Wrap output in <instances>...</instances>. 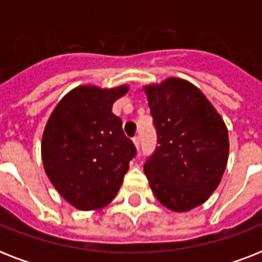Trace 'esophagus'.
Segmentation results:
<instances>
[{
    "label": "esophagus",
    "instance_id": "esophagus-1",
    "mask_svg": "<svg viewBox=\"0 0 262 262\" xmlns=\"http://www.w3.org/2000/svg\"><path fill=\"white\" fill-rule=\"evenodd\" d=\"M132 140H133V144L136 145V148L139 149V148H140V136H135V137H133Z\"/></svg>",
    "mask_w": 262,
    "mask_h": 262
}]
</instances>
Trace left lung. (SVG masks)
Listing matches in <instances>:
<instances>
[{
	"label": "left lung",
	"mask_w": 262,
	"mask_h": 262,
	"mask_svg": "<svg viewBox=\"0 0 262 262\" xmlns=\"http://www.w3.org/2000/svg\"><path fill=\"white\" fill-rule=\"evenodd\" d=\"M158 147L144 164L164 207L186 212L219 186L228 159L226 123L201 91L182 79L145 87Z\"/></svg>",
	"instance_id": "obj_1"
}]
</instances>
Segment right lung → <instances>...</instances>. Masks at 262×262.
Returning a JSON list of instances; mask_svg holds the SVG:
<instances>
[{
	"mask_svg": "<svg viewBox=\"0 0 262 262\" xmlns=\"http://www.w3.org/2000/svg\"><path fill=\"white\" fill-rule=\"evenodd\" d=\"M127 85H83L65 95L47 121L42 160L47 177L68 203L81 211L111 203L122 185L136 147L113 114Z\"/></svg>",
	"mask_w": 262,
	"mask_h": 262,
	"instance_id": "obj_1",
	"label": "right lung"
}]
</instances>
